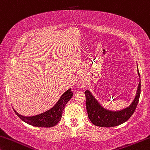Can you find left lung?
Returning a JSON list of instances; mask_svg holds the SVG:
<instances>
[{"instance_id":"8db88e82","label":"left lung","mask_w":150,"mask_h":150,"mask_svg":"<svg viewBox=\"0 0 150 150\" xmlns=\"http://www.w3.org/2000/svg\"><path fill=\"white\" fill-rule=\"evenodd\" d=\"M137 73L140 78L138 70ZM141 93V81L138 84L136 95L129 107L120 110H110L102 107L88 90L85 91L86 105L88 117L94 125L102 127H112L125 123L135 112Z\"/></svg>"}]
</instances>
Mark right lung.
I'll return each instance as SVG.
<instances>
[{
  "label": "right lung",
  "instance_id": "1",
  "mask_svg": "<svg viewBox=\"0 0 150 150\" xmlns=\"http://www.w3.org/2000/svg\"><path fill=\"white\" fill-rule=\"evenodd\" d=\"M73 93L71 88L68 89L62 94L60 98L52 109L42 113L31 117H25L20 115L13 109L14 111L23 121L29 125L41 127H51L57 125L60 121L62 116V112L66 105L72 97Z\"/></svg>",
  "mask_w": 150,
  "mask_h": 150
}]
</instances>
